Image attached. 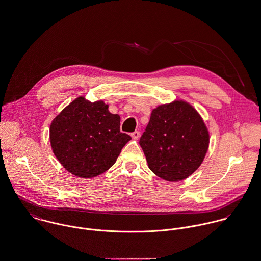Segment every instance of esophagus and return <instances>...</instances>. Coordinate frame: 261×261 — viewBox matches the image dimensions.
<instances>
[{"instance_id":"obj_1","label":"esophagus","mask_w":261,"mask_h":261,"mask_svg":"<svg viewBox=\"0 0 261 261\" xmlns=\"http://www.w3.org/2000/svg\"><path fill=\"white\" fill-rule=\"evenodd\" d=\"M140 137H141L140 132H134V133L132 134V138H133V140H135V141H138V140L140 139Z\"/></svg>"}]
</instances>
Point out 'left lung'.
<instances>
[{
	"label": "left lung",
	"mask_w": 261,
	"mask_h": 261,
	"mask_svg": "<svg viewBox=\"0 0 261 261\" xmlns=\"http://www.w3.org/2000/svg\"><path fill=\"white\" fill-rule=\"evenodd\" d=\"M140 144L149 169L164 180L176 182L188 178L202 164L210 132L195 108L176 98L151 111Z\"/></svg>",
	"instance_id": "8db88e82"
}]
</instances>
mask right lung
Segmentation results:
<instances>
[{
    "label": "right lung",
    "instance_id": "1",
    "mask_svg": "<svg viewBox=\"0 0 261 261\" xmlns=\"http://www.w3.org/2000/svg\"><path fill=\"white\" fill-rule=\"evenodd\" d=\"M120 117L109 111L103 100L90 101L80 95L49 125L54 154L70 173L92 178L115 165L132 138L119 132Z\"/></svg>",
    "mask_w": 261,
    "mask_h": 261
}]
</instances>
